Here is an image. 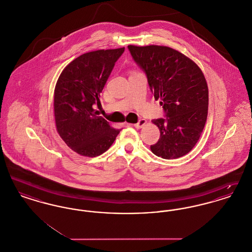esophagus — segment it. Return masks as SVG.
<instances>
[{"label": "esophagus", "instance_id": "1", "mask_svg": "<svg viewBox=\"0 0 252 252\" xmlns=\"http://www.w3.org/2000/svg\"><path fill=\"white\" fill-rule=\"evenodd\" d=\"M146 124H147V121L142 119V120L139 121L137 124H135L134 126H135L136 128H142Z\"/></svg>", "mask_w": 252, "mask_h": 252}]
</instances>
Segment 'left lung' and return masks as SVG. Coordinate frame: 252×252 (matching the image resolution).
<instances>
[{"instance_id":"1","label":"left lung","mask_w":252,"mask_h":252,"mask_svg":"<svg viewBox=\"0 0 252 252\" xmlns=\"http://www.w3.org/2000/svg\"><path fill=\"white\" fill-rule=\"evenodd\" d=\"M127 47L167 117L152 121L160 137L151 151L166 159L186 155L199 140L207 120L209 90L203 72L194 61L167 46Z\"/></svg>"}]
</instances>
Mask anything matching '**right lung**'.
<instances>
[{
	"mask_svg": "<svg viewBox=\"0 0 252 252\" xmlns=\"http://www.w3.org/2000/svg\"><path fill=\"white\" fill-rule=\"evenodd\" d=\"M124 51L125 47L83 54L63 69L57 81L54 93L57 131L81 156L103 154L120 133L121 129L98 116L94 105H101L100 94Z\"/></svg>",
	"mask_w": 252,
	"mask_h": 252,
	"instance_id": "right-lung-1",
	"label": "right lung"
}]
</instances>
